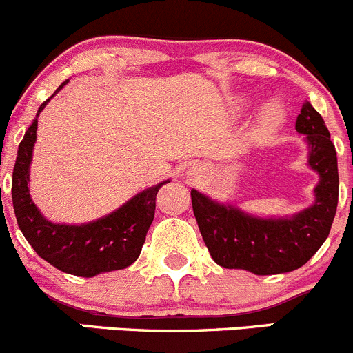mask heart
Returning <instances> with one entry per match:
<instances>
[{
    "instance_id": "b5f03b06",
    "label": "heart",
    "mask_w": 353,
    "mask_h": 353,
    "mask_svg": "<svg viewBox=\"0 0 353 353\" xmlns=\"http://www.w3.org/2000/svg\"><path fill=\"white\" fill-rule=\"evenodd\" d=\"M283 116H285L283 109L279 104H275V102H272V104L265 105L261 112H259V126L266 131L275 130V128H279L283 123Z\"/></svg>"
}]
</instances>
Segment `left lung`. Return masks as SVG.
<instances>
[{
    "mask_svg": "<svg viewBox=\"0 0 353 353\" xmlns=\"http://www.w3.org/2000/svg\"><path fill=\"white\" fill-rule=\"evenodd\" d=\"M295 130L305 134L307 163L319 174L314 203L292 216L263 219L191 190L193 212L216 265L254 275L294 272L316 254L328 237L338 205L336 150L321 114L304 102Z\"/></svg>",
    "mask_w": 353,
    "mask_h": 353,
    "instance_id": "left-lung-1",
    "label": "left lung"
}]
</instances>
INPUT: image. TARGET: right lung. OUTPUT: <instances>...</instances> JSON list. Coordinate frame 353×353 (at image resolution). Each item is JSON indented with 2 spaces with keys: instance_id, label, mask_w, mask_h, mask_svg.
<instances>
[{
  "instance_id": "1",
  "label": "right lung",
  "mask_w": 353,
  "mask_h": 353,
  "mask_svg": "<svg viewBox=\"0 0 353 353\" xmlns=\"http://www.w3.org/2000/svg\"><path fill=\"white\" fill-rule=\"evenodd\" d=\"M66 83L68 80L63 81L58 90L39 108L37 116ZM35 140L37 119L32 121L20 141L12 181L13 210L28 244L54 268L87 279L133 265L154 222L157 193L169 181L141 191L112 213L94 222L81 225L49 222L28 193V172Z\"/></svg>"
}]
</instances>
